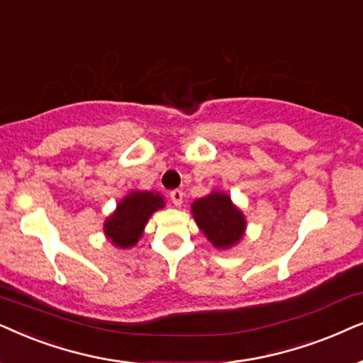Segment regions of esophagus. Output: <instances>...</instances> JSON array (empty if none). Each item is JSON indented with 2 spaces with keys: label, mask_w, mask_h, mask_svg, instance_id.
Here are the masks:
<instances>
[{
  "label": "esophagus",
  "mask_w": 363,
  "mask_h": 363,
  "mask_svg": "<svg viewBox=\"0 0 363 363\" xmlns=\"http://www.w3.org/2000/svg\"><path fill=\"white\" fill-rule=\"evenodd\" d=\"M182 199H184V192H182L181 189L171 191V201H172L174 206H181Z\"/></svg>",
  "instance_id": "34e87169"
}]
</instances>
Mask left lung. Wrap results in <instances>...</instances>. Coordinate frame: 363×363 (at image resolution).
Returning <instances> with one entry per match:
<instances>
[{"mask_svg": "<svg viewBox=\"0 0 363 363\" xmlns=\"http://www.w3.org/2000/svg\"><path fill=\"white\" fill-rule=\"evenodd\" d=\"M197 225L217 249H225L239 242L244 235L245 220L242 212L232 206L230 197L222 192L197 199L192 204Z\"/></svg>", "mask_w": 363, "mask_h": 363, "instance_id": "8db88e82", "label": "left lung"}]
</instances>
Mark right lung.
Returning a JSON list of instances; mask_svg holds the SVG:
<instances>
[{
    "instance_id": "add662e5",
    "label": "right lung",
    "mask_w": 363,
    "mask_h": 363,
    "mask_svg": "<svg viewBox=\"0 0 363 363\" xmlns=\"http://www.w3.org/2000/svg\"><path fill=\"white\" fill-rule=\"evenodd\" d=\"M161 207H164V199L159 194L133 192L119 202L114 214L106 220V235L121 249L133 247L143 235L149 217Z\"/></svg>"
}]
</instances>
